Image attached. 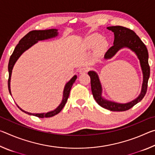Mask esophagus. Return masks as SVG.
<instances>
[{
  "label": "esophagus",
  "instance_id": "1",
  "mask_svg": "<svg viewBox=\"0 0 155 155\" xmlns=\"http://www.w3.org/2000/svg\"><path fill=\"white\" fill-rule=\"evenodd\" d=\"M88 71V68L87 67H83L79 69V73L80 74H83Z\"/></svg>",
  "mask_w": 155,
  "mask_h": 155
}]
</instances>
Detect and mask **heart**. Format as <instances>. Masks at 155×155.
<instances>
[{"mask_svg": "<svg viewBox=\"0 0 155 155\" xmlns=\"http://www.w3.org/2000/svg\"><path fill=\"white\" fill-rule=\"evenodd\" d=\"M102 37L98 33H94L87 37L85 41V46L87 48H92L97 43L96 51L98 52H103L105 51L107 46V42L105 40H101Z\"/></svg>", "mask_w": 155, "mask_h": 155, "instance_id": "heart-1", "label": "heart"}]
</instances>
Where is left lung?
Listing matches in <instances>:
<instances>
[{"label": "left lung", "instance_id": "8db88e82", "mask_svg": "<svg viewBox=\"0 0 155 155\" xmlns=\"http://www.w3.org/2000/svg\"><path fill=\"white\" fill-rule=\"evenodd\" d=\"M107 29L114 33V46H112L104 54V59L112 58L117 52L122 48H128L137 56L143 73V83L141 93L137 98L129 103L122 104L109 101L102 96V86L98 76L94 71L88 72L91 78V92L96 103L103 108L112 111H124L140 102L146 95L148 87V81L150 77V66L148 64V52L145 44L136 35L134 31L121 26H113L107 27Z\"/></svg>", "mask_w": 155, "mask_h": 155}]
</instances>
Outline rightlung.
<instances>
[{
    "instance_id": "right-lung-1",
    "label": "right lung",
    "mask_w": 155,
    "mask_h": 155,
    "mask_svg": "<svg viewBox=\"0 0 155 155\" xmlns=\"http://www.w3.org/2000/svg\"><path fill=\"white\" fill-rule=\"evenodd\" d=\"M57 29H54V28H52V29H47V30H35L31 31L28 32L27 35L23 37V38L20 40L19 43L17 44L15 46L14 52H13L12 54L10 57L9 64H8V70H9V79H8V89L10 94L12 96L11 93V89H10V81H11V77H12V72L13 68L14 66V64H15L18 58L20 57L23 52L27 51L29 48L34 44H36L38 41L48 40L50 38H54V37L57 36L58 35V32H57ZM77 75H74L71 79H70L68 82L65 84L64 90V94H63V99L61 104L57 107L53 111L47 112V113H43V114H31V113L25 111L24 110L22 109L20 107H18L21 111L25 112V114L28 115H35L36 117H40V118H44V117H52L54 115L58 114L61 111L62 109L64 108L65 103L68 101V97L70 95V91L71 90V87L73 85V83L75 82L76 79H77Z\"/></svg>"
}]
</instances>
